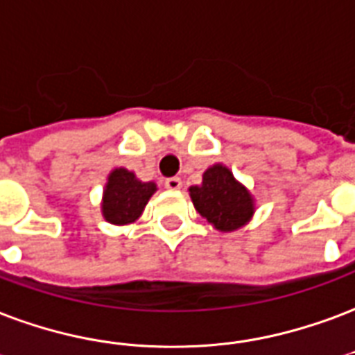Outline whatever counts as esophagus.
<instances>
[{
  "label": "esophagus",
  "mask_w": 355,
  "mask_h": 355,
  "mask_svg": "<svg viewBox=\"0 0 355 355\" xmlns=\"http://www.w3.org/2000/svg\"><path fill=\"white\" fill-rule=\"evenodd\" d=\"M164 187L170 189V191H180V189L183 187V181H181L180 178H168V180L164 181Z\"/></svg>",
  "instance_id": "34e87169"
}]
</instances>
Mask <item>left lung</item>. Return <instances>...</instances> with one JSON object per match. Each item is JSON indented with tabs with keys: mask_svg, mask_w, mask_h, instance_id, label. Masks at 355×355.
Instances as JSON below:
<instances>
[{
	"mask_svg": "<svg viewBox=\"0 0 355 355\" xmlns=\"http://www.w3.org/2000/svg\"><path fill=\"white\" fill-rule=\"evenodd\" d=\"M189 194L196 211L220 232L243 228L257 209L254 196L223 162L207 168L202 183L189 187Z\"/></svg>",
	"mask_w": 355,
	"mask_h": 355,
	"instance_id": "8db88e82",
	"label": "left lung"
}]
</instances>
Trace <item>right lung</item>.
Instances as JSON below:
<instances>
[{
	"label": "right lung",
	"instance_id": "right-lung-1",
	"mask_svg": "<svg viewBox=\"0 0 355 355\" xmlns=\"http://www.w3.org/2000/svg\"><path fill=\"white\" fill-rule=\"evenodd\" d=\"M157 183L140 181L127 168H114L103 189L101 213L106 223L125 226L137 223L149 198L155 194Z\"/></svg>",
	"mask_w": 355,
	"mask_h": 355
}]
</instances>
